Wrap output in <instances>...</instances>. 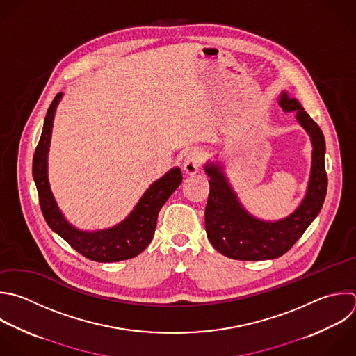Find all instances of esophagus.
I'll list each match as a JSON object with an SVG mask.
<instances>
[{
  "mask_svg": "<svg viewBox=\"0 0 356 356\" xmlns=\"http://www.w3.org/2000/svg\"><path fill=\"white\" fill-rule=\"evenodd\" d=\"M202 161H203V156L199 152L196 150L191 152L189 154H186L184 160V172L186 175H195L199 171Z\"/></svg>",
  "mask_w": 356,
  "mask_h": 356,
  "instance_id": "1",
  "label": "esophagus"
}]
</instances>
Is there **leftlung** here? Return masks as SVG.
<instances>
[{
    "label": "left lung",
    "instance_id": "1",
    "mask_svg": "<svg viewBox=\"0 0 356 356\" xmlns=\"http://www.w3.org/2000/svg\"><path fill=\"white\" fill-rule=\"evenodd\" d=\"M280 106L285 113H293L298 122L307 131L313 145L312 171L307 192L299 207L286 218L266 222L252 217L238 202L221 167H204L210 177V192L204 210L207 238L221 254L235 260H267L286 253L302 236L320 213L327 192L324 165L325 142L318 125L303 107L284 92Z\"/></svg>",
    "mask_w": 356,
    "mask_h": 356
}]
</instances>
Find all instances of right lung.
Segmentation results:
<instances>
[{"instance_id": "obj_1", "label": "right lung", "mask_w": 356, "mask_h": 356, "mask_svg": "<svg viewBox=\"0 0 356 356\" xmlns=\"http://www.w3.org/2000/svg\"><path fill=\"white\" fill-rule=\"evenodd\" d=\"M61 96L63 95L58 93L49 107L43 132L33 156V178L42 213L50 228L82 256L100 263L132 259L142 253L152 242L160 209L182 182L181 170L172 168L163 178L156 181L142 196L129 217L121 224L97 232H83L74 228L58 210L47 178V153L53 120Z\"/></svg>"}]
</instances>
